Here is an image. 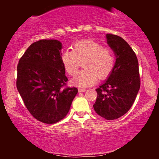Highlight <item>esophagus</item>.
Here are the masks:
<instances>
[{"mask_svg": "<svg viewBox=\"0 0 159 159\" xmlns=\"http://www.w3.org/2000/svg\"><path fill=\"white\" fill-rule=\"evenodd\" d=\"M78 91H79L80 93H82V92H84V91H86L85 89H83V88H79L78 89Z\"/></svg>", "mask_w": 159, "mask_h": 159, "instance_id": "34e87169", "label": "esophagus"}]
</instances>
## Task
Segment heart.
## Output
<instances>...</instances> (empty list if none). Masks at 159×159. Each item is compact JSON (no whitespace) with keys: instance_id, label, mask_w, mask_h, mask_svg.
<instances>
[{"instance_id":"b5f03b06","label":"heart","mask_w":159,"mask_h":159,"mask_svg":"<svg viewBox=\"0 0 159 159\" xmlns=\"http://www.w3.org/2000/svg\"><path fill=\"white\" fill-rule=\"evenodd\" d=\"M64 69L71 76L77 75L81 62L84 69L72 80V84L80 88L90 86L99 80H105L115 66L114 51L91 40L77 42L72 51L66 50L61 55Z\"/></svg>"}]
</instances>
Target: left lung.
I'll return each mask as SVG.
<instances>
[{"instance_id":"obj_1","label":"left lung","mask_w":159,"mask_h":159,"mask_svg":"<svg viewBox=\"0 0 159 159\" xmlns=\"http://www.w3.org/2000/svg\"><path fill=\"white\" fill-rule=\"evenodd\" d=\"M116 59L108 80L97 88L95 112L107 120L125 115L132 107L140 88L138 61L129 45L115 34H106Z\"/></svg>"}]
</instances>
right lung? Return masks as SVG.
<instances>
[{
    "label": "right lung",
    "instance_id": "right-lung-1",
    "mask_svg": "<svg viewBox=\"0 0 159 159\" xmlns=\"http://www.w3.org/2000/svg\"><path fill=\"white\" fill-rule=\"evenodd\" d=\"M61 48L58 40H38L28 48L17 65V90L32 116L43 123L64 119L78 92L77 88L66 87Z\"/></svg>",
    "mask_w": 159,
    "mask_h": 159
}]
</instances>
